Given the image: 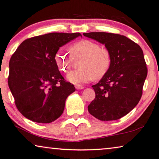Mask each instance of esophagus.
Masks as SVG:
<instances>
[{
    "label": "esophagus",
    "mask_w": 159,
    "mask_h": 159,
    "mask_svg": "<svg viewBox=\"0 0 159 159\" xmlns=\"http://www.w3.org/2000/svg\"><path fill=\"white\" fill-rule=\"evenodd\" d=\"M75 87L76 89H84V86H81V85H75Z\"/></svg>",
    "instance_id": "1"
}]
</instances>
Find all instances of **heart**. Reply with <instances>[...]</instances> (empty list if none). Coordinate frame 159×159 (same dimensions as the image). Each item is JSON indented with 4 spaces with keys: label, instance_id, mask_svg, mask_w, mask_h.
Listing matches in <instances>:
<instances>
[{
    "label": "heart",
    "instance_id": "heart-1",
    "mask_svg": "<svg viewBox=\"0 0 159 159\" xmlns=\"http://www.w3.org/2000/svg\"><path fill=\"white\" fill-rule=\"evenodd\" d=\"M70 53L59 50L54 55V61L60 71L67 73L71 68L73 60L79 61V69L67 74V80L74 84H81L103 77L111 67V54L105 47L90 40H82L70 47Z\"/></svg>",
    "mask_w": 159,
    "mask_h": 159
}]
</instances>
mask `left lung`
<instances>
[{"mask_svg":"<svg viewBox=\"0 0 159 159\" xmlns=\"http://www.w3.org/2000/svg\"><path fill=\"white\" fill-rule=\"evenodd\" d=\"M84 35L104 44L111 54L107 73L93 85L95 99L88 106L100 120L119 119L138 104L148 69L140 46L119 34L93 32Z\"/></svg>","mask_w":159,"mask_h":159,"instance_id":"left-lung-1","label":"left lung"}]
</instances>
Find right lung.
I'll list each match as a JSON object with an SVG mask.
<instances>
[{
    "label": "right lung",
    "instance_id": "obj_1",
    "mask_svg": "<svg viewBox=\"0 0 159 159\" xmlns=\"http://www.w3.org/2000/svg\"><path fill=\"white\" fill-rule=\"evenodd\" d=\"M81 33H51L26 39L9 61L8 84L18 111L34 122L48 124L62 115L65 100L75 91L54 61L61 46Z\"/></svg>",
    "mask_w": 159,
    "mask_h": 159
}]
</instances>
